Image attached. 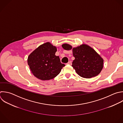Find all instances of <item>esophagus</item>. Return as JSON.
I'll return each instance as SVG.
<instances>
[{
	"label": "esophagus",
	"mask_w": 123,
	"mask_h": 123,
	"mask_svg": "<svg viewBox=\"0 0 123 123\" xmlns=\"http://www.w3.org/2000/svg\"><path fill=\"white\" fill-rule=\"evenodd\" d=\"M67 64H69V65H72V62H69L68 63H67Z\"/></svg>",
	"instance_id": "34e87169"
}]
</instances>
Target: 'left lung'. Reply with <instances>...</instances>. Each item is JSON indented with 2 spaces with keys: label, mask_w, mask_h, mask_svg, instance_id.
Wrapping results in <instances>:
<instances>
[{
  "label": "left lung",
  "mask_w": 123,
  "mask_h": 123,
  "mask_svg": "<svg viewBox=\"0 0 123 123\" xmlns=\"http://www.w3.org/2000/svg\"><path fill=\"white\" fill-rule=\"evenodd\" d=\"M62 47L65 50L72 49L75 59L72 66L81 77L90 78L98 75L103 67V60L96 51L89 46L82 44L72 48L67 44H64Z\"/></svg>",
  "instance_id": "8db88e82"
}]
</instances>
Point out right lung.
<instances>
[{
    "label": "right lung",
    "instance_id": "add662e5",
    "mask_svg": "<svg viewBox=\"0 0 123 123\" xmlns=\"http://www.w3.org/2000/svg\"><path fill=\"white\" fill-rule=\"evenodd\" d=\"M57 48L49 42L36 49L28 56L27 62L35 76L42 80L52 79L57 76L65 64L55 55Z\"/></svg>",
    "mask_w": 123,
    "mask_h": 123
}]
</instances>
